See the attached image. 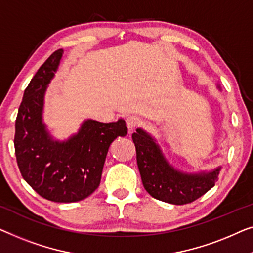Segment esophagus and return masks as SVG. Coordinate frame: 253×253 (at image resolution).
<instances>
[{
  "label": "esophagus",
  "instance_id": "obj_1",
  "mask_svg": "<svg viewBox=\"0 0 253 253\" xmlns=\"http://www.w3.org/2000/svg\"><path fill=\"white\" fill-rule=\"evenodd\" d=\"M141 124H142V122H141V119L138 118V117L130 116V117H128V118L126 119V125H127L128 130H129V131L134 130L135 128L140 126Z\"/></svg>",
  "mask_w": 253,
  "mask_h": 253
}]
</instances>
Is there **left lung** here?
Segmentation results:
<instances>
[{
  "label": "left lung",
  "instance_id": "1",
  "mask_svg": "<svg viewBox=\"0 0 253 253\" xmlns=\"http://www.w3.org/2000/svg\"><path fill=\"white\" fill-rule=\"evenodd\" d=\"M136 149V162L144 189L152 197L175 205L196 201L218 180L219 169L211 173L187 175L174 170L161 154L154 140L143 130L131 135Z\"/></svg>",
  "mask_w": 253,
  "mask_h": 253
}]
</instances>
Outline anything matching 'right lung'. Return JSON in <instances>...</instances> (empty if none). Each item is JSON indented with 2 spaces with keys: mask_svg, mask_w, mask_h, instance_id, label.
<instances>
[{
  "mask_svg": "<svg viewBox=\"0 0 253 253\" xmlns=\"http://www.w3.org/2000/svg\"><path fill=\"white\" fill-rule=\"evenodd\" d=\"M58 49L48 57L24 91L16 118L15 154L21 176L48 201L79 202L101 182L110 144L127 135L126 123L87 120L67 142H54L41 122L47 84L62 58Z\"/></svg>",
  "mask_w": 253,
  "mask_h": 253,
  "instance_id": "1",
  "label": "right lung"
}]
</instances>
